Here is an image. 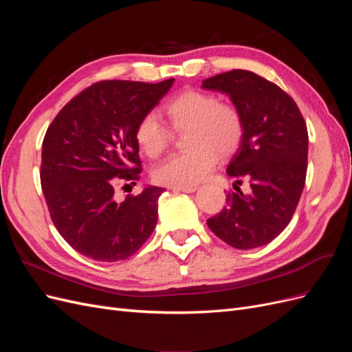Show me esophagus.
<instances>
[{
  "instance_id": "34e87169",
  "label": "esophagus",
  "mask_w": 352,
  "mask_h": 352,
  "mask_svg": "<svg viewBox=\"0 0 352 352\" xmlns=\"http://www.w3.org/2000/svg\"><path fill=\"white\" fill-rule=\"evenodd\" d=\"M175 192H186V194H192L198 189V186H173L172 188Z\"/></svg>"
}]
</instances>
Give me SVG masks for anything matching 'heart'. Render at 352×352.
<instances>
[{"mask_svg": "<svg viewBox=\"0 0 352 352\" xmlns=\"http://www.w3.org/2000/svg\"><path fill=\"white\" fill-rule=\"evenodd\" d=\"M166 116L176 131H185L189 150L166 158L154 170L160 185L194 186L204 180L217 163V153L236 150L243 133L241 113L211 94L188 91L166 105ZM136 142L148 157L162 154L170 141L168 129L155 113H148L135 131Z\"/></svg>", "mask_w": 352, "mask_h": 352, "instance_id": "b5f03b06", "label": "heart"}]
</instances>
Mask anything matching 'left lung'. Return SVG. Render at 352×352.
Wrapping results in <instances>:
<instances>
[{"label": "left lung", "mask_w": 352, "mask_h": 352, "mask_svg": "<svg viewBox=\"0 0 352 352\" xmlns=\"http://www.w3.org/2000/svg\"><path fill=\"white\" fill-rule=\"evenodd\" d=\"M201 88L225 94L241 113L242 140L226 167L251 192H230L211 232L230 247L252 250L272 242L289 225L301 198L308 157V133L295 101L278 85L248 70H232L202 80Z\"/></svg>", "instance_id": "1"}]
</instances>
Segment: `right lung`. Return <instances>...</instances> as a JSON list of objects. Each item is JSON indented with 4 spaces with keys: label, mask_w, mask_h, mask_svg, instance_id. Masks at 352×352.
Instances as JSON below:
<instances>
[{
    "label": "right lung",
    "mask_w": 352,
    "mask_h": 352,
    "mask_svg": "<svg viewBox=\"0 0 352 352\" xmlns=\"http://www.w3.org/2000/svg\"><path fill=\"white\" fill-rule=\"evenodd\" d=\"M173 82H98L50 124L42 142V190L60 235L85 257L126 260L154 232L164 189L145 185L123 202L114 190L119 180L142 172L136 126Z\"/></svg>",
    "instance_id": "add662e5"
}]
</instances>
